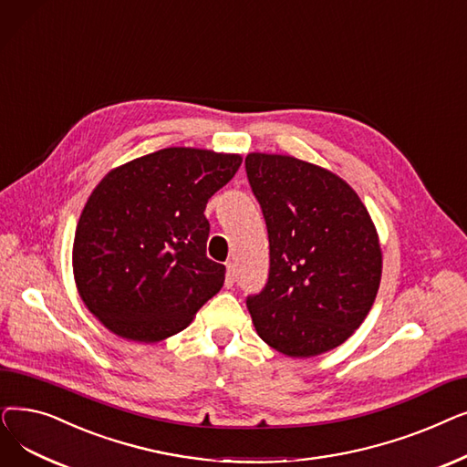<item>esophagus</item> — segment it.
Masks as SVG:
<instances>
[{
    "mask_svg": "<svg viewBox=\"0 0 467 467\" xmlns=\"http://www.w3.org/2000/svg\"><path fill=\"white\" fill-rule=\"evenodd\" d=\"M226 286L230 288V286H234V283H235V265H234V262H228L226 264Z\"/></svg>",
    "mask_w": 467,
    "mask_h": 467,
    "instance_id": "34e87169",
    "label": "esophagus"
}]
</instances>
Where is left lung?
Returning a JSON list of instances; mask_svg holds the SVG:
<instances>
[{"instance_id":"obj_1","label":"left lung","mask_w":467,"mask_h":467,"mask_svg":"<svg viewBox=\"0 0 467 467\" xmlns=\"http://www.w3.org/2000/svg\"><path fill=\"white\" fill-rule=\"evenodd\" d=\"M247 176L270 239V277L247 298L258 337L288 358L344 344L382 279L374 222L355 190L319 165L253 151Z\"/></svg>"}]
</instances>
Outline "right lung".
Instances as JSON below:
<instances>
[{
  "label": "right lung",
  "mask_w": 467,
  "mask_h": 467,
  "mask_svg": "<svg viewBox=\"0 0 467 467\" xmlns=\"http://www.w3.org/2000/svg\"><path fill=\"white\" fill-rule=\"evenodd\" d=\"M243 158L163 148L109 171L79 216L72 265L78 293L114 335L153 344L184 330L224 285L207 258L209 199Z\"/></svg>",
  "instance_id": "1"
}]
</instances>
